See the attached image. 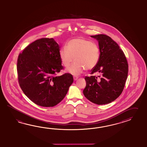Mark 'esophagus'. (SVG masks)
<instances>
[{
	"label": "esophagus",
	"instance_id": "esophagus-1",
	"mask_svg": "<svg viewBox=\"0 0 147 147\" xmlns=\"http://www.w3.org/2000/svg\"><path fill=\"white\" fill-rule=\"evenodd\" d=\"M73 79H74V80L75 81H76V80H77L78 79V76H73Z\"/></svg>",
	"mask_w": 147,
	"mask_h": 147
}]
</instances>
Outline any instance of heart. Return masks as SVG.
I'll use <instances>...</instances> for the list:
<instances>
[{
	"label": "heart",
	"instance_id": "b5f03b06",
	"mask_svg": "<svg viewBox=\"0 0 147 147\" xmlns=\"http://www.w3.org/2000/svg\"><path fill=\"white\" fill-rule=\"evenodd\" d=\"M61 63L65 67H68L73 61H76L67 68V71L74 76H78L87 69L95 67L99 61L100 52L98 45L82 37L70 40L66 48L59 52Z\"/></svg>",
	"mask_w": 147,
	"mask_h": 147
}]
</instances>
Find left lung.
<instances>
[{
    "label": "left lung",
    "instance_id": "8db88e82",
    "mask_svg": "<svg viewBox=\"0 0 147 147\" xmlns=\"http://www.w3.org/2000/svg\"><path fill=\"white\" fill-rule=\"evenodd\" d=\"M98 40L100 57L91 74L86 76V87L84 95L92 103L103 105L117 99L123 91L128 76V65L126 58L118 44L110 37L100 34L91 36Z\"/></svg>",
    "mask_w": 147,
    "mask_h": 147
}]
</instances>
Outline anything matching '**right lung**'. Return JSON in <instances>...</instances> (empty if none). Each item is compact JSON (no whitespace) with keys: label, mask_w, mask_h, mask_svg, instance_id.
<instances>
[{"label":"right lung","mask_w":147,"mask_h":147,"mask_svg":"<svg viewBox=\"0 0 147 147\" xmlns=\"http://www.w3.org/2000/svg\"><path fill=\"white\" fill-rule=\"evenodd\" d=\"M60 47L53 38H42L30 44L20 53L17 71L20 87L34 103L52 107L59 103L73 82L69 73L56 76L63 69Z\"/></svg>","instance_id":"add662e5"}]
</instances>
